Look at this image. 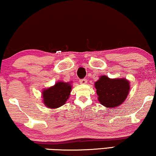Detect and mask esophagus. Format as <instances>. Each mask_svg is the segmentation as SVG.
Here are the masks:
<instances>
[{
	"mask_svg": "<svg viewBox=\"0 0 156 156\" xmlns=\"http://www.w3.org/2000/svg\"><path fill=\"white\" fill-rule=\"evenodd\" d=\"M80 84H85L87 82V79H82V80H80Z\"/></svg>",
	"mask_w": 156,
	"mask_h": 156,
	"instance_id": "34e87169",
	"label": "esophagus"
}]
</instances>
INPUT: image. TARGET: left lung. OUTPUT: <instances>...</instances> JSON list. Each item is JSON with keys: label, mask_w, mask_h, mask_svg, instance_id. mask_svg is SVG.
Here are the masks:
<instances>
[{"label": "left lung", "mask_w": 156, "mask_h": 156, "mask_svg": "<svg viewBox=\"0 0 156 156\" xmlns=\"http://www.w3.org/2000/svg\"><path fill=\"white\" fill-rule=\"evenodd\" d=\"M98 99L102 105L114 108L121 105L126 99L130 89L129 82L125 79H109L106 76H100L95 82Z\"/></svg>", "instance_id": "8db88e82"}]
</instances>
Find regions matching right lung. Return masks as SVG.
Segmentation results:
<instances>
[{"mask_svg": "<svg viewBox=\"0 0 156 156\" xmlns=\"http://www.w3.org/2000/svg\"><path fill=\"white\" fill-rule=\"evenodd\" d=\"M71 85L65 82H57L50 88L44 90V103L50 108H58L64 105L71 92Z\"/></svg>", "mask_w": 156, "mask_h": 156, "instance_id": "1", "label": "right lung"}]
</instances>
